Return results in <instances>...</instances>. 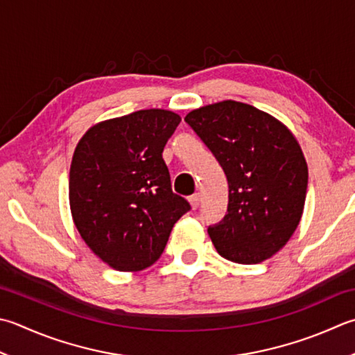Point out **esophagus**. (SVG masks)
I'll use <instances>...</instances> for the list:
<instances>
[{"label":"esophagus","mask_w":355,"mask_h":355,"mask_svg":"<svg viewBox=\"0 0 355 355\" xmlns=\"http://www.w3.org/2000/svg\"><path fill=\"white\" fill-rule=\"evenodd\" d=\"M189 203L192 206V209H197L200 205V193H193V196L189 197Z\"/></svg>","instance_id":"1"}]
</instances>
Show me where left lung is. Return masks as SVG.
I'll list each match as a JSON object with an SVG mask.
<instances>
[{"label":"left lung","instance_id":"left-lung-1","mask_svg":"<svg viewBox=\"0 0 355 355\" xmlns=\"http://www.w3.org/2000/svg\"><path fill=\"white\" fill-rule=\"evenodd\" d=\"M184 121L227 178V214L207 229L217 252L240 265L270 259L303 215L308 164L297 138L275 116L234 100L193 109Z\"/></svg>","mask_w":355,"mask_h":355}]
</instances>
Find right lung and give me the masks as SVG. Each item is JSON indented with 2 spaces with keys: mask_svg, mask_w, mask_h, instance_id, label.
Wrapping results in <instances>:
<instances>
[{
  "mask_svg": "<svg viewBox=\"0 0 355 355\" xmlns=\"http://www.w3.org/2000/svg\"><path fill=\"white\" fill-rule=\"evenodd\" d=\"M180 121L172 110H137L94 124L76 144L69 172L73 223L115 270L154 265L173 225L191 209L172 192L162 155Z\"/></svg>",
  "mask_w": 355,
  "mask_h": 355,
  "instance_id": "obj_1",
  "label": "right lung"
}]
</instances>
